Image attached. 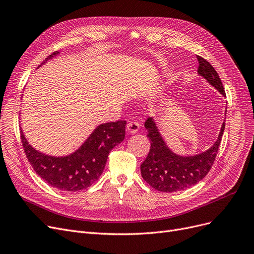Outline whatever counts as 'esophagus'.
Masks as SVG:
<instances>
[{
  "instance_id": "obj_1",
  "label": "esophagus",
  "mask_w": 254,
  "mask_h": 254,
  "mask_svg": "<svg viewBox=\"0 0 254 254\" xmlns=\"http://www.w3.org/2000/svg\"><path fill=\"white\" fill-rule=\"evenodd\" d=\"M139 124L136 122H129L127 126V129L129 132V134H136V132L139 130Z\"/></svg>"
}]
</instances>
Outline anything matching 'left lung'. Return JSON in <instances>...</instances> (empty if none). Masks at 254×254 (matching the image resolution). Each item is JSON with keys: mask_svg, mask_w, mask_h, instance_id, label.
<instances>
[{"mask_svg": "<svg viewBox=\"0 0 254 254\" xmlns=\"http://www.w3.org/2000/svg\"><path fill=\"white\" fill-rule=\"evenodd\" d=\"M197 73L214 86L222 96L225 91L218 73L205 59L196 56ZM147 137L150 140V150L141 165L143 179L151 188L163 192H175L188 190L198 183L210 171L221 142L225 124L223 122L216 142L208 150L190 156H181L173 152L164 141L154 120L149 117L145 122Z\"/></svg>", "mask_w": 254, "mask_h": 254, "instance_id": "left-lung-1", "label": "left lung"}]
</instances>
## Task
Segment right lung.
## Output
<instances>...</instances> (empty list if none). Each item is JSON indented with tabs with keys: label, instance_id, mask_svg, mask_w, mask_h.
Wrapping results in <instances>:
<instances>
[{
	"label": "right lung",
	"instance_id": "obj_1",
	"mask_svg": "<svg viewBox=\"0 0 254 254\" xmlns=\"http://www.w3.org/2000/svg\"><path fill=\"white\" fill-rule=\"evenodd\" d=\"M59 53V51L53 52L42 64ZM126 125V120L100 125L79 149L61 157L47 155L33 148L21 128L20 138L25 155L40 177L60 190L78 191L89 188L99 179L108 154L125 139Z\"/></svg>",
	"mask_w": 254,
	"mask_h": 254
}]
</instances>
